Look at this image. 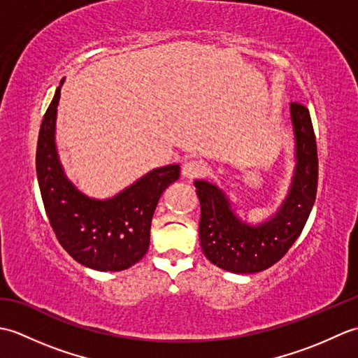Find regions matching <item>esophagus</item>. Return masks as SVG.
<instances>
[{"label": "esophagus", "mask_w": 358, "mask_h": 358, "mask_svg": "<svg viewBox=\"0 0 358 358\" xmlns=\"http://www.w3.org/2000/svg\"><path fill=\"white\" fill-rule=\"evenodd\" d=\"M208 172L206 163L199 162V159H189L181 167V173H183L185 178H200L204 173Z\"/></svg>", "instance_id": "esophagus-1"}]
</instances>
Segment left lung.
I'll list each match as a JSON object with an SVG mask.
<instances>
[{"mask_svg": "<svg viewBox=\"0 0 358 358\" xmlns=\"http://www.w3.org/2000/svg\"><path fill=\"white\" fill-rule=\"evenodd\" d=\"M295 169L283 204L258 226L241 222L226 194L209 181H195L199 195L200 246L210 263L235 273H255L281 260L300 237L314 206L318 181L317 141L306 106L291 103Z\"/></svg>", "mask_w": 358, "mask_h": 358, "instance_id": "8db88e82", "label": "left lung"}]
</instances>
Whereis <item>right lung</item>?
Instances as JSON below:
<instances>
[{"instance_id": "right-lung-1", "label": "right lung", "mask_w": 358, "mask_h": 358, "mask_svg": "<svg viewBox=\"0 0 358 358\" xmlns=\"http://www.w3.org/2000/svg\"><path fill=\"white\" fill-rule=\"evenodd\" d=\"M63 81L44 113L36 144V177L45 214L73 260L96 271H124L148 252L152 217L166 187L178 180L180 166L150 171L108 200L81 194L64 175L55 148Z\"/></svg>"}]
</instances>
